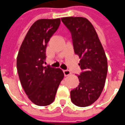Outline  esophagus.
<instances>
[{"label": "esophagus", "instance_id": "esophagus-1", "mask_svg": "<svg viewBox=\"0 0 125 125\" xmlns=\"http://www.w3.org/2000/svg\"><path fill=\"white\" fill-rule=\"evenodd\" d=\"M63 73H64V76H69V75L71 74V73L69 71H68V70H64V71H63Z\"/></svg>", "mask_w": 125, "mask_h": 125}]
</instances>
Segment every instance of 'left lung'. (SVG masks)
<instances>
[{
  "label": "left lung",
  "instance_id": "1",
  "mask_svg": "<svg viewBox=\"0 0 125 125\" xmlns=\"http://www.w3.org/2000/svg\"><path fill=\"white\" fill-rule=\"evenodd\" d=\"M71 33L74 51L81 59L83 70L78 76L79 86L71 92V99L79 107L90 106L97 100L105 85L108 62L105 52L91 22L81 17L61 18Z\"/></svg>",
  "mask_w": 125,
  "mask_h": 125
}]
</instances>
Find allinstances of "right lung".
I'll list each match as a JSON object with an SVG mask.
<instances>
[{
	"mask_svg": "<svg viewBox=\"0 0 125 125\" xmlns=\"http://www.w3.org/2000/svg\"><path fill=\"white\" fill-rule=\"evenodd\" d=\"M61 19L36 21L27 31L17 58L20 82L33 103L45 106L52 103L64 73L61 69L43 67L48 42L59 27Z\"/></svg>",
	"mask_w": 125,
	"mask_h": 125,
	"instance_id": "1",
	"label": "right lung"
}]
</instances>
